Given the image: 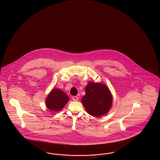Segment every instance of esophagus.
<instances>
[{
    "label": "esophagus",
    "mask_w": 160,
    "mask_h": 160,
    "mask_svg": "<svg viewBox=\"0 0 160 160\" xmlns=\"http://www.w3.org/2000/svg\"><path fill=\"white\" fill-rule=\"evenodd\" d=\"M72 98H73V100L74 101H78V98L77 96H73V97H72Z\"/></svg>",
    "instance_id": "1"
}]
</instances>
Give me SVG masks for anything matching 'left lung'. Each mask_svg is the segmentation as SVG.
I'll list each match as a JSON object with an SVG mask.
<instances>
[{
	"instance_id": "1",
	"label": "left lung",
	"mask_w": 160,
	"mask_h": 160,
	"mask_svg": "<svg viewBox=\"0 0 160 160\" xmlns=\"http://www.w3.org/2000/svg\"><path fill=\"white\" fill-rule=\"evenodd\" d=\"M85 91L82 102L88 114L99 117L108 112L112 104V96L108 87L91 82L87 85Z\"/></svg>"
}]
</instances>
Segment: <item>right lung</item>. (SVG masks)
<instances>
[{
	"mask_svg": "<svg viewBox=\"0 0 160 160\" xmlns=\"http://www.w3.org/2000/svg\"><path fill=\"white\" fill-rule=\"evenodd\" d=\"M69 100V97L65 92L59 88H55L48 95L45 104L49 110L58 112L63 109Z\"/></svg>",
	"mask_w": 160,
	"mask_h": 160,
	"instance_id": "right-lung-1",
	"label": "right lung"
}]
</instances>
